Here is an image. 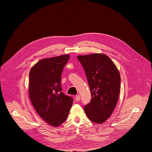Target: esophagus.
<instances>
[{"mask_svg": "<svg viewBox=\"0 0 152 152\" xmlns=\"http://www.w3.org/2000/svg\"><path fill=\"white\" fill-rule=\"evenodd\" d=\"M80 99V96L79 95L76 96V97H75V100H76V101H79Z\"/></svg>", "mask_w": 152, "mask_h": 152, "instance_id": "1", "label": "esophagus"}]
</instances>
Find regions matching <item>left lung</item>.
I'll list each match as a JSON object with an SVG mask.
<instances>
[{
    "label": "left lung",
    "instance_id": "obj_1",
    "mask_svg": "<svg viewBox=\"0 0 152 152\" xmlns=\"http://www.w3.org/2000/svg\"><path fill=\"white\" fill-rule=\"evenodd\" d=\"M77 58L85 70L91 94L90 103L84 106L85 113L91 121L103 123L110 117L118 100L119 71L104 54L78 55Z\"/></svg>",
    "mask_w": 152,
    "mask_h": 152
}]
</instances>
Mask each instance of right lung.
<instances>
[{
    "mask_svg": "<svg viewBox=\"0 0 152 152\" xmlns=\"http://www.w3.org/2000/svg\"><path fill=\"white\" fill-rule=\"evenodd\" d=\"M69 55L42 59L29 72V95L38 114L48 124L58 127L66 120L73 104L72 97L62 92L63 69Z\"/></svg>",
    "mask_w": 152,
    "mask_h": 152,
    "instance_id": "add662e5",
    "label": "right lung"
}]
</instances>
